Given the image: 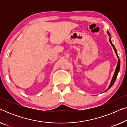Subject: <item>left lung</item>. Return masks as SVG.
Returning <instances> with one entry per match:
<instances>
[{
	"label": "left lung",
	"mask_w": 127,
	"mask_h": 127,
	"mask_svg": "<svg viewBox=\"0 0 127 127\" xmlns=\"http://www.w3.org/2000/svg\"><path fill=\"white\" fill-rule=\"evenodd\" d=\"M107 32V34H108L110 36V33H109V32ZM109 41H110V43L111 45H112V47H113V48H114V51H115V53H116V55H117V58H119V61H118V63H117V67H116V71H115V72H114V75H113V79H112V81H111V83H110V86H109V87H108V89H110V88L111 87H112V86H113V85L114 84V82H115L116 80V79H117L118 73H119V71H120V61L119 57V55H118V54H117V50H116L115 47H114L113 44V43H112V41H111V38H110V39H109ZM107 90H106V91H107Z\"/></svg>",
	"instance_id": "1"
}]
</instances>
